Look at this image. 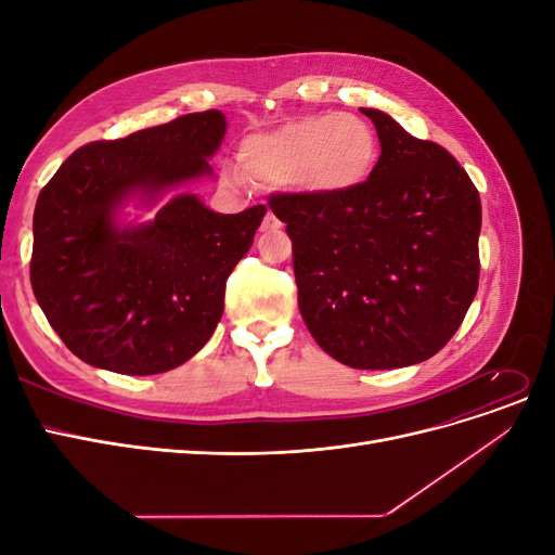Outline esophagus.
<instances>
[{
    "label": "esophagus",
    "instance_id": "esophagus-1",
    "mask_svg": "<svg viewBox=\"0 0 555 555\" xmlns=\"http://www.w3.org/2000/svg\"><path fill=\"white\" fill-rule=\"evenodd\" d=\"M282 227V222L278 220V217L273 215V212H266V217H263V222H261V231L266 233V231H275V229H280Z\"/></svg>",
    "mask_w": 555,
    "mask_h": 555
}]
</instances>
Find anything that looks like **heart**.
Masks as SVG:
<instances>
[{
  "instance_id": "b5f03b06",
  "label": "heart",
  "mask_w": 555,
  "mask_h": 555,
  "mask_svg": "<svg viewBox=\"0 0 555 555\" xmlns=\"http://www.w3.org/2000/svg\"><path fill=\"white\" fill-rule=\"evenodd\" d=\"M238 159L243 171L266 184H292L314 196H345L371 180L379 162V139L373 125L351 113L304 115L275 129L249 133ZM236 166L222 173L243 188Z\"/></svg>"
}]
</instances>
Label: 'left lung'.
<instances>
[{
  "label": "left lung",
  "instance_id": "1",
  "mask_svg": "<svg viewBox=\"0 0 555 555\" xmlns=\"http://www.w3.org/2000/svg\"><path fill=\"white\" fill-rule=\"evenodd\" d=\"M373 120L382 155L345 196L275 194L287 224L300 317L328 357L357 371L430 359L459 331L479 284V192L447 150L391 115Z\"/></svg>",
  "mask_w": 555,
  "mask_h": 555
}]
</instances>
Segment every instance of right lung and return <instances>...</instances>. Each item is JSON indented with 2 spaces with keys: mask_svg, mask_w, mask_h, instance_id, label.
I'll list each match as a JSON object with an SVG mask.
<instances>
[{
  "mask_svg": "<svg viewBox=\"0 0 555 555\" xmlns=\"http://www.w3.org/2000/svg\"><path fill=\"white\" fill-rule=\"evenodd\" d=\"M227 133L204 111L78 147L41 190L29 278L74 354L120 375H157L190 361L224 312V287L266 215L210 210L184 182L212 176ZM160 208L125 223L124 208Z\"/></svg>",
  "mask_w": 555,
  "mask_h": 555,
  "instance_id": "1",
  "label": "right lung"
}]
</instances>
